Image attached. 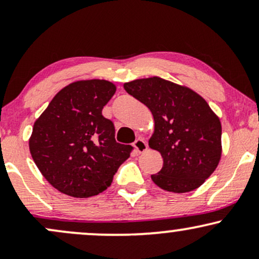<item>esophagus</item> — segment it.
Instances as JSON below:
<instances>
[{"mask_svg":"<svg viewBox=\"0 0 259 259\" xmlns=\"http://www.w3.org/2000/svg\"><path fill=\"white\" fill-rule=\"evenodd\" d=\"M134 147H135V150H136V152H139V153H144L145 151L147 150V142L145 141L144 139H138V140H135V142H134Z\"/></svg>","mask_w":259,"mask_h":259,"instance_id":"obj_1","label":"esophagus"}]
</instances>
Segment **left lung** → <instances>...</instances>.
<instances>
[{
  "instance_id": "1",
  "label": "left lung",
  "mask_w": 259,
  "mask_h": 259,
  "mask_svg": "<svg viewBox=\"0 0 259 259\" xmlns=\"http://www.w3.org/2000/svg\"><path fill=\"white\" fill-rule=\"evenodd\" d=\"M124 89L153 115L148 145L163 158L162 169L151 175L153 183L175 194L200 187L222 156V124L215 113L191 89L158 76L125 82Z\"/></svg>"
}]
</instances>
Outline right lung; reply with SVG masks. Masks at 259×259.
Listing matches in <instances>:
<instances>
[{
  "instance_id": "right-lung-1",
  "label": "right lung",
  "mask_w": 259,
  "mask_h": 259,
  "mask_svg": "<svg viewBox=\"0 0 259 259\" xmlns=\"http://www.w3.org/2000/svg\"><path fill=\"white\" fill-rule=\"evenodd\" d=\"M115 85L100 79L69 84L35 121L29 148L51 185L72 197L99 195L112 184L133 146L115 141L112 120L102 109Z\"/></svg>"
}]
</instances>
